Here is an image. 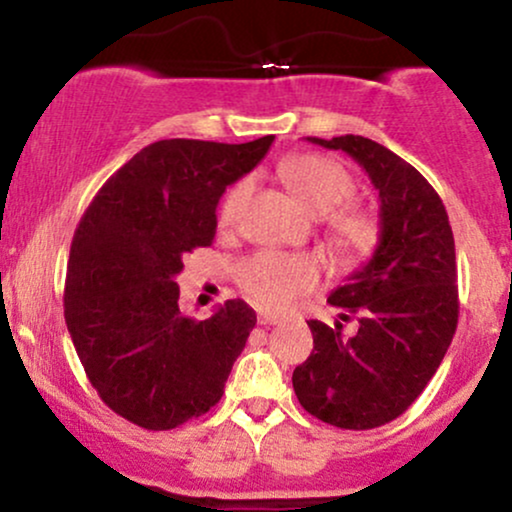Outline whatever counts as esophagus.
<instances>
[{
  "label": "esophagus",
  "mask_w": 512,
  "mask_h": 512,
  "mask_svg": "<svg viewBox=\"0 0 512 512\" xmlns=\"http://www.w3.org/2000/svg\"><path fill=\"white\" fill-rule=\"evenodd\" d=\"M257 322H260V325H264V327H269V325H276V322H281V317L274 315V313H260V315H257Z\"/></svg>",
  "instance_id": "obj_1"
}]
</instances>
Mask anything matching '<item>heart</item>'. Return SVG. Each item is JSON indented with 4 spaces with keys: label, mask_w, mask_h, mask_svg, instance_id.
I'll use <instances>...</instances> for the list:
<instances>
[{
    "label": "heart",
    "mask_w": 512,
    "mask_h": 512,
    "mask_svg": "<svg viewBox=\"0 0 512 512\" xmlns=\"http://www.w3.org/2000/svg\"><path fill=\"white\" fill-rule=\"evenodd\" d=\"M279 175L291 195L317 216L327 214V236L334 250L349 262H358L375 250L380 240V221L373 211L358 204H344L356 185L342 163L320 154L289 156ZM248 199V182L240 180L219 204V226L231 228ZM320 279V264L310 255H284L264 250L238 267V284L264 310H281L310 291Z\"/></svg>",
    "instance_id": "b5f03b06"
}]
</instances>
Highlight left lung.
Masks as SVG:
<instances>
[{
    "mask_svg": "<svg viewBox=\"0 0 512 512\" xmlns=\"http://www.w3.org/2000/svg\"><path fill=\"white\" fill-rule=\"evenodd\" d=\"M308 139L366 170L380 197V243L327 298L356 330L310 320L315 346L293 370V390L315 419L368 431L404 414L448 351L460 313L455 238L438 192L404 158L356 134Z\"/></svg>",
    "mask_w": 512,
    "mask_h": 512,
    "instance_id": "8db88e82",
    "label": "left lung"
}]
</instances>
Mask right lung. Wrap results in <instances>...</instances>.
<instances>
[{"instance_id": "add662e5", "label": "right lung", "mask_w": 512, "mask_h": 512, "mask_svg": "<svg viewBox=\"0 0 512 512\" xmlns=\"http://www.w3.org/2000/svg\"><path fill=\"white\" fill-rule=\"evenodd\" d=\"M248 144L161 139L144 146L88 204L74 231L64 320L88 383L115 414L170 431L219 402L257 315L233 298L197 322L178 308L182 257L216 236L226 187L262 161Z\"/></svg>"}]
</instances>
